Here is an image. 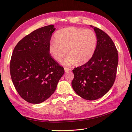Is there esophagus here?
<instances>
[{"mask_svg": "<svg viewBox=\"0 0 132 132\" xmlns=\"http://www.w3.org/2000/svg\"><path fill=\"white\" fill-rule=\"evenodd\" d=\"M64 70H65V72H68V71L70 70V69L68 68H64Z\"/></svg>", "mask_w": 132, "mask_h": 132, "instance_id": "34e87169", "label": "esophagus"}]
</instances>
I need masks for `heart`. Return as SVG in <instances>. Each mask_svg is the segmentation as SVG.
Returning <instances> with one entry per match:
<instances>
[{
  "label": "heart",
  "instance_id": "b5f03b06",
  "mask_svg": "<svg viewBox=\"0 0 132 132\" xmlns=\"http://www.w3.org/2000/svg\"><path fill=\"white\" fill-rule=\"evenodd\" d=\"M97 45L95 32L90 29L70 27L63 29L55 34V39L50 41L48 49L57 61H61L68 53L63 64L69 66L77 62L83 64L93 56Z\"/></svg>",
  "mask_w": 132,
  "mask_h": 132
}]
</instances>
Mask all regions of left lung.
Masks as SVG:
<instances>
[{
    "instance_id": "left-lung-1",
    "label": "left lung",
    "mask_w": 132,
    "mask_h": 132,
    "mask_svg": "<svg viewBox=\"0 0 132 132\" xmlns=\"http://www.w3.org/2000/svg\"><path fill=\"white\" fill-rule=\"evenodd\" d=\"M94 29L97 45L93 57L85 64L73 70L71 85L79 96L95 100L104 96L113 86L118 63V51L111 37L98 28Z\"/></svg>"
}]
</instances>
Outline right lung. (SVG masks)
<instances>
[{
    "mask_svg": "<svg viewBox=\"0 0 132 132\" xmlns=\"http://www.w3.org/2000/svg\"><path fill=\"white\" fill-rule=\"evenodd\" d=\"M55 30L50 25L34 31L18 43L12 54V81L19 95L29 103H39L48 98L64 74L48 49Z\"/></svg>",
    "mask_w": 132,
    "mask_h": 132,
    "instance_id": "right-lung-1",
    "label": "right lung"
}]
</instances>
